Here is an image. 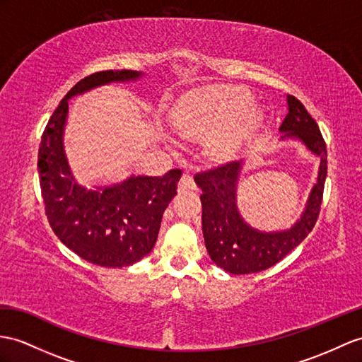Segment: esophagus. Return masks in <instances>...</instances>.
<instances>
[{"label": "esophagus", "instance_id": "esophagus-1", "mask_svg": "<svg viewBox=\"0 0 362 362\" xmlns=\"http://www.w3.org/2000/svg\"><path fill=\"white\" fill-rule=\"evenodd\" d=\"M193 189H197V186H195V181H193V178H192V175L190 173H184L181 176V180H180L178 190L180 192H186V190H193Z\"/></svg>", "mask_w": 362, "mask_h": 362}]
</instances>
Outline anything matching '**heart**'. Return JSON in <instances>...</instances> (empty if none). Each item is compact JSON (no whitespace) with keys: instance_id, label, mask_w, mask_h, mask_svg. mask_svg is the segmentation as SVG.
<instances>
[{"instance_id":"1","label":"heart","mask_w":362,"mask_h":362,"mask_svg":"<svg viewBox=\"0 0 362 362\" xmlns=\"http://www.w3.org/2000/svg\"><path fill=\"white\" fill-rule=\"evenodd\" d=\"M252 95L241 89H210L184 98L173 113V126L184 136L219 132L214 144L221 152L240 146L258 124V112L246 110Z\"/></svg>"}]
</instances>
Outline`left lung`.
<instances>
[{
    "mask_svg": "<svg viewBox=\"0 0 362 362\" xmlns=\"http://www.w3.org/2000/svg\"><path fill=\"white\" fill-rule=\"evenodd\" d=\"M279 141H298L320 160L318 178L305 207L293 226L283 230H259L244 221L236 206V186L243 160L230 161L195 175L202 195V235L206 249L218 267L232 275L262 272L301 244L318 219L325 176L327 148L316 121L303 103L287 95V115L279 126Z\"/></svg>",
    "mask_w": 362,
    "mask_h": 362,
    "instance_id": "left-lung-1",
    "label": "left lung"
}]
</instances>
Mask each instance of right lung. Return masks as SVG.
<instances>
[{
  "mask_svg": "<svg viewBox=\"0 0 362 362\" xmlns=\"http://www.w3.org/2000/svg\"><path fill=\"white\" fill-rule=\"evenodd\" d=\"M135 70H105L75 84L52 115L38 152L40 186L52 230L67 249L101 267H124L152 252L182 172L130 175L107 186L78 184L64 152L69 100L112 83H136Z\"/></svg>",
  "mask_w": 362,
  "mask_h": 362,
  "instance_id": "obj_1",
  "label": "right lung"
}]
</instances>
